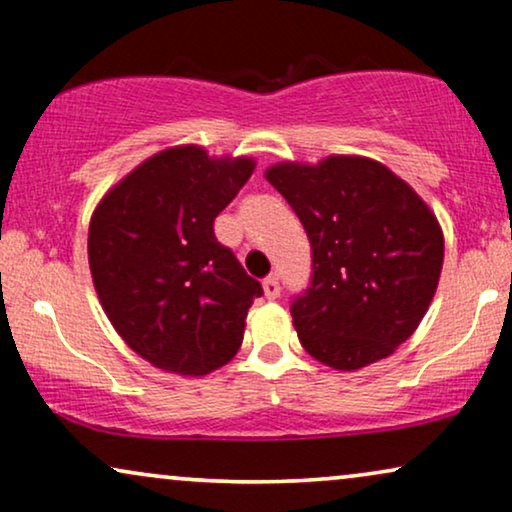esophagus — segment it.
<instances>
[{
	"mask_svg": "<svg viewBox=\"0 0 512 512\" xmlns=\"http://www.w3.org/2000/svg\"><path fill=\"white\" fill-rule=\"evenodd\" d=\"M263 293H265V298H268V300L279 298V293H282V289H279L277 277H268V279H265V282H263Z\"/></svg>",
	"mask_w": 512,
	"mask_h": 512,
	"instance_id": "esophagus-1",
	"label": "esophagus"
}]
</instances>
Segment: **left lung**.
Segmentation results:
<instances>
[{
  "instance_id": "8db88e82",
  "label": "left lung",
  "mask_w": 512,
  "mask_h": 512,
  "mask_svg": "<svg viewBox=\"0 0 512 512\" xmlns=\"http://www.w3.org/2000/svg\"><path fill=\"white\" fill-rule=\"evenodd\" d=\"M265 179L312 244V284L291 305L300 345L333 370L387 359L436 296L445 256L436 214L373 158L284 160Z\"/></svg>"
}]
</instances>
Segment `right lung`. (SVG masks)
I'll list each match as a JSON object with an SVG mask.
<instances>
[{
  "label": "right lung",
  "instance_id": "right-lung-1",
  "mask_svg": "<svg viewBox=\"0 0 512 512\" xmlns=\"http://www.w3.org/2000/svg\"><path fill=\"white\" fill-rule=\"evenodd\" d=\"M249 156H209L198 144L153 153L97 202L88 263L100 305L132 352L165 373L202 377L242 345L263 296L214 219L254 172Z\"/></svg>",
  "mask_w": 512,
  "mask_h": 512
}]
</instances>
